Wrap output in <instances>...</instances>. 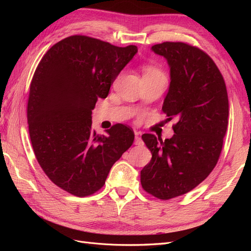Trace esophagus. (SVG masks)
<instances>
[{"mask_svg":"<svg viewBox=\"0 0 251 251\" xmlns=\"http://www.w3.org/2000/svg\"><path fill=\"white\" fill-rule=\"evenodd\" d=\"M136 146H143V141L141 139L140 136L136 133V136H135V142H134Z\"/></svg>","mask_w":251,"mask_h":251,"instance_id":"34e87169","label":"esophagus"}]
</instances>
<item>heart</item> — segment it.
Masks as SVG:
<instances>
[{"mask_svg": "<svg viewBox=\"0 0 251 251\" xmlns=\"http://www.w3.org/2000/svg\"><path fill=\"white\" fill-rule=\"evenodd\" d=\"M158 74H163L161 70L157 68L156 66L153 65H148L146 68L143 69V77L147 76H153V75H158Z\"/></svg>", "mask_w": 251, "mask_h": 251, "instance_id": "heart-1", "label": "heart"}]
</instances>
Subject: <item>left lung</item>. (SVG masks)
Returning a JSON list of instances; mask_svg holds the SVG:
<instances>
[{
	"instance_id": "left-lung-1",
	"label": "left lung",
	"mask_w": 251,
	"mask_h": 251,
	"mask_svg": "<svg viewBox=\"0 0 251 251\" xmlns=\"http://www.w3.org/2000/svg\"><path fill=\"white\" fill-rule=\"evenodd\" d=\"M168 59L171 83L162 111L177 118L171 139L153 134L142 140L151 159L141 170L142 188L160 200L191 192L206 178L219 160L228 125L229 104L224 78L212 58L183 42L151 47Z\"/></svg>"
}]
</instances>
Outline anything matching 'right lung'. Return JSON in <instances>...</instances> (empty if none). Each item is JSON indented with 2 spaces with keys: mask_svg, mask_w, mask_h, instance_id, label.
<instances>
[{
  "mask_svg": "<svg viewBox=\"0 0 251 251\" xmlns=\"http://www.w3.org/2000/svg\"><path fill=\"white\" fill-rule=\"evenodd\" d=\"M138 51L87 35H71L45 53L30 83L27 119L36 160L58 187L76 197L104 185L113 164L134 141L123 124L98 135L92 110Z\"/></svg>",
  "mask_w": 251,
  "mask_h": 251,
  "instance_id": "add662e5",
  "label": "right lung"
}]
</instances>
